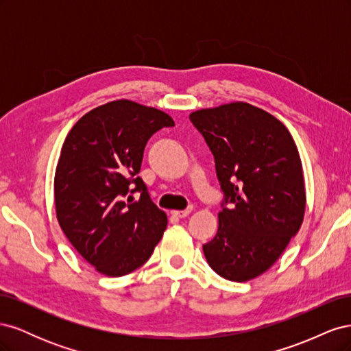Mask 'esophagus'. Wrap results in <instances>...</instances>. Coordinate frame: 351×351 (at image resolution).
<instances>
[{"label": "esophagus", "mask_w": 351, "mask_h": 351, "mask_svg": "<svg viewBox=\"0 0 351 351\" xmlns=\"http://www.w3.org/2000/svg\"><path fill=\"white\" fill-rule=\"evenodd\" d=\"M192 210H193V206H187L183 210H173V215H176L177 218H184L189 214H192Z\"/></svg>", "instance_id": "esophagus-1"}]
</instances>
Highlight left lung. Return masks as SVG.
<instances>
[{
	"label": "left lung",
	"mask_w": 351,
	"mask_h": 351,
	"mask_svg": "<svg viewBox=\"0 0 351 351\" xmlns=\"http://www.w3.org/2000/svg\"><path fill=\"white\" fill-rule=\"evenodd\" d=\"M189 119L214 155L224 193L218 232L204 244L205 258L222 278H256L281 256L303 222L299 151L280 120L246 102L199 110Z\"/></svg>",
	"instance_id": "left-lung-1"
}]
</instances>
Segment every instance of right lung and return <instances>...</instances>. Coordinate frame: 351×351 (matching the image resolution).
Segmentation results:
<instances>
[{
  "label": "right lung",
  "mask_w": 351,
  "mask_h": 351,
  "mask_svg": "<svg viewBox=\"0 0 351 351\" xmlns=\"http://www.w3.org/2000/svg\"><path fill=\"white\" fill-rule=\"evenodd\" d=\"M173 125L156 108L112 101L84 114L61 147L54 178L60 227L104 275L123 277L141 268L164 234L165 212L137 174L151 136ZM133 193L141 199L133 201Z\"/></svg>",
  "instance_id": "add662e5"
}]
</instances>
